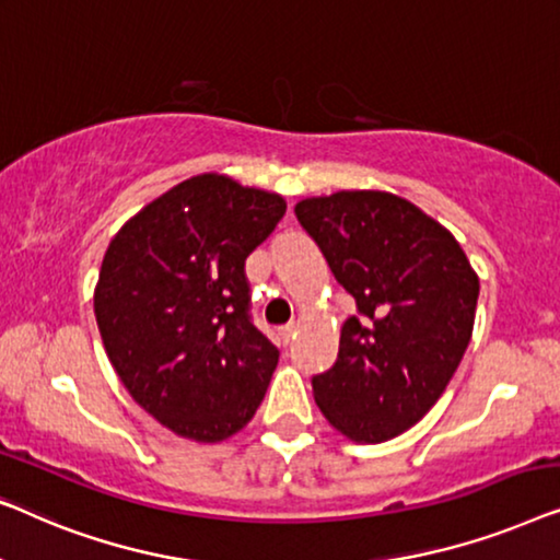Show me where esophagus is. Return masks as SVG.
I'll list each match as a JSON object with an SVG mask.
<instances>
[{"label": "esophagus", "mask_w": 560, "mask_h": 560, "mask_svg": "<svg viewBox=\"0 0 560 560\" xmlns=\"http://www.w3.org/2000/svg\"><path fill=\"white\" fill-rule=\"evenodd\" d=\"M294 335H296V325H287V327H283L281 332H279V337H281V342H283V345H289L291 340H294Z\"/></svg>", "instance_id": "1"}]
</instances>
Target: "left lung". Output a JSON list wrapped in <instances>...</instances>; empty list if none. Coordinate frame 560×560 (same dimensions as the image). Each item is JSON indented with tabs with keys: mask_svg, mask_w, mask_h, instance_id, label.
I'll return each mask as SVG.
<instances>
[{
	"mask_svg": "<svg viewBox=\"0 0 560 560\" xmlns=\"http://www.w3.org/2000/svg\"><path fill=\"white\" fill-rule=\"evenodd\" d=\"M360 317L312 393L329 427L358 444L404 434L431 411L475 329L479 277L444 225L385 190L294 205Z\"/></svg>",
	"mask_w": 560,
	"mask_h": 560,
	"instance_id": "left-lung-1",
	"label": "left lung"
}]
</instances>
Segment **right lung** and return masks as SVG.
<instances>
[{
	"instance_id": "1",
	"label": "right lung",
	"mask_w": 560,
	"mask_h": 560,
	"mask_svg": "<svg viewBox=\"0 0 560 560\" xmlns=\"http://www.w3.org/2000/svg\"><path fill=\"white\" fill-rule=\"evenodd\" d=\"M287 212L279 192L202 172L131 215L93 289L106 355L164 429L220 444L254 419L279 350L250 325L246 258Z\"/></svg>"
}]
</instances>
